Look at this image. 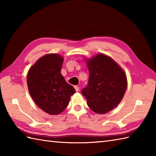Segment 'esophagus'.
<instances>
[{
    "mask_svg": "<svg viewBox=\"0 0 156 156\" xmlns=\"http://www.w3.org/2000/svg\"><path fill=\"white\" fill-rule=\"evenodd\" d=\"M74 88H75V89H76V92H78V91L80 90V88H79V87H77V86H75V87H74Z\"/></svg>",
    "mask_w": 156,
    "mask_h": 156,
    "instance_id": "34e87169",
    "label": "esophagus"
}]
</instances>
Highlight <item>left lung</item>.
<instances>
[{
	"mask_svg": "<svg viewBox=\"0 0 156 156\" xmlns=\"http://www.w3.org/2000/svg\"><path fill=\"white\" fill-rule=\"evenodd\" d=\"M86 62L89 79L81 92L91 110L106 114L122 99L127 88L126 76L114 59L104 54H97Z\"/></svg>",
	"mask_w": 156,
	"mask_h": 156,
	"instance_id": "1",
	"label": "left lung"
}]
</instances>
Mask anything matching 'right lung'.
I'll use <instances>...</instances> for the list:
<instances>
[{
    "mask_svg": "<svg viewBox=\"0 0 156 156\" xmlns=\"http://www.w3.org/2000/svg\"><path fill=\"white\" fill-rule=\"evenodd\" d=\"M63 58L59 54H47L30 68L27 76L29 93L42 111L58 115L68 105L76 92L61 74Z\"/></svg>",
    "mask_w": 156,
    "mask_h": 156,
    "instance_id": "add662e5",
    "label": "right lung"
}]
</instances>
